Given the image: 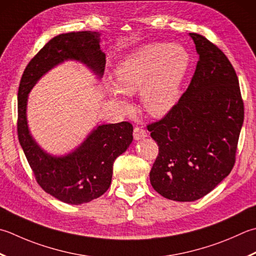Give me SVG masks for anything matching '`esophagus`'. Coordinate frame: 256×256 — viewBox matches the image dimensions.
<instances>
[{
  "mask_svg": "<svg viewBox=\"0 0 256 256\" xmlns=\"http://www.w3.org/2000/svg\"><path fill=\"white\" fill-rule=\"evenodd\" d=\"M146 135H148V133H146V131H145V130L140 128H134L133 136H134L135 140H136V141H140V140L146 138Z\"/></svg>",
  "mask_w": 256,
  "mask_h": 256,
  "instance_id": "obj_1",
  "label": "esophagus"
}]
</instances>
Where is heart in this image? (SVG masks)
I'll list each match as a JSON object with an SVG mask.
<instances>
[{
	"label": "heart",
	"instance_id": "1",
	"mask_svg": "<svg viewBox=\"0 0 256 256\" xmlns=\"http://www.w3.org/2000/svg\"><path fill=\"white\" fill-rule=\"evenodd\" d=\"M188 61V52L178 44L144 45L118 63L114 81L105 78V88L122 112L130 113L133 110L126 95L140 92L145 111L154 118H161L176 102Z\"/></svg>",
	"mask_w": 256,
	"mask_h": 256
}]
</instances>
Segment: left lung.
Listing matches in <instances>:
<instances>
[{"label": "left lung", "mask_w": 256, "mask_h": 256, "mask_svg": "<svg viewBox=\"0 0 256 256\" xmlns=\"http://www.w3.org/2000/svg\"><path fill=\"white\" fill-rule=\"evenodd\" d=\"M190 36L198 54L192 81L161 121L148 125L158 145L150 181L162 196L178 202L203 198L232 171L244 120L231 62L202 35Z\"/></svg>", "instance_id": "obj_1"}]
</instances>
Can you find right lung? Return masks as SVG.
I'll return each mask as SVG.
<instances>
[{
    "mask_svg": "<svg viewBox=\"0 0 256 256\" xmlns=\"http://www.w3.org/2000/svg\"><path fill=\"white\" fill-rule=\"evenodd\" d=\"M100 32L58 35L30 61L18 86V141L36 182L55 198L73 205L91 202L108 191L112 181L114 161L133 141L132 124L121 122L98 125L72 152L56 156L44 151L30 132L28 98L38 80L64 61L81 62L101 78L105 54L100 48Z\"/></svg>",
    "mask_w": 256,
    "mask_h": 256,
    "instance_id": "add662e5",
    "label": "right lung"
}]
</instances>
